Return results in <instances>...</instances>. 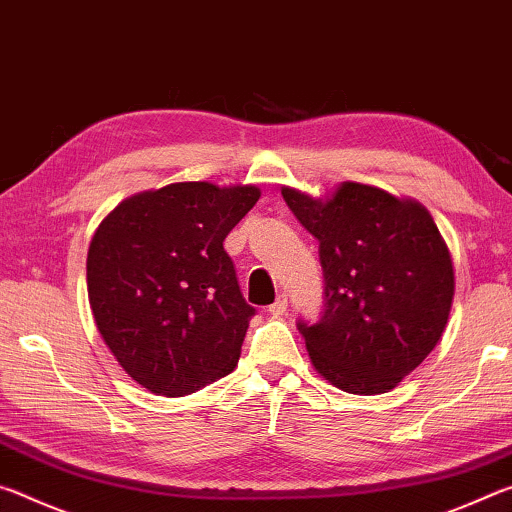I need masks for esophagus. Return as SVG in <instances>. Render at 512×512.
Segmentation results:
<instances>
[{"mask_svg": "<svg viewBox=\"0 0 512 512\" xmlns=\"http://www.w3.org/2000/svg\"><path fill=\"white\" fill-rule=\"evenodd\" d=\"M287 309H289V300H287V296H284V293L273 302L271 307H268V311H271L273 316H284V314H287Z\"/></svg>", "mask_w": 512, "mask_h": 512, "instance_id": "1", "label": "esophagus"}]
</instances>
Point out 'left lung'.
Masks as SVG:
<instances>
[{"mask_svg": "<svg viewBox=\"0 0 512 512\" xmlns=\"http://www.w3.org/2000/svg\"><path fill=\"white\" fill-rule=\"evenodd\" d=\"M318 239L325 311L298 320L309 359L345 393H388L427 359L447 325L454 264L427 207L379 187L343 183L329 198L282 187Z\"/></svg>", "mask_w": 512, "mask_h": 512, "instance_id": "left-lung-1", "label": "left lung"}]
</instances>
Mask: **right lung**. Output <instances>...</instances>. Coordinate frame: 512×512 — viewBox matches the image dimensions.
<instances>
[{"label": "right lung", "mask_w": 512, "mask_h": 512, "mask_svg": "<svg viewBox=\"0 0 512 512\" xmlns=\"http://www.w3.org/2000/svg\"><path fill=\"white\" fill-rule=\"evenodd\" d=\"M255 185L173 183L121 201L88 250V298L103 341L146 391L196 393L235 370L255 309L241 296L228 232Z\"/></svg>", "instance_id": "1"}]
</instances>
